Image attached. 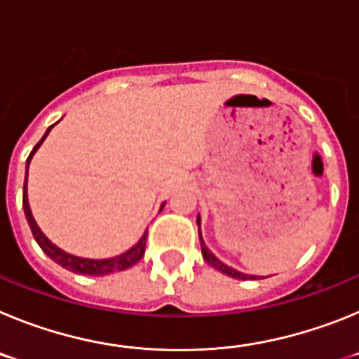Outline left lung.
Instances as JSON below:
<instances>
[{
	"label": "left lung",
	"instance_id": "1",
	"mask_svg": "<svg viewBox=\"0 0 359 359\" xmlns=\"http://www.w3.org/2000/svg\"><path fill=\"white\" fill-rule=\"evenodd\" d=\"M198 230H199V241H201L203 259H205V261H207L208 264L212 266V268H215L217 271H221V273L228 275V277H231V278H241V280H248V278H259V277H255V275L241 273V271H237V269L230 268V266H226L224 262L219 261L217 257H215L214 253H212L210 250L207 248V244H205V241H203V236H201V215H198Z\"/></svg>",
	"mask_w": 359,
	"mask_h": 359
}]
</instances>
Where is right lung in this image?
<instances>
[{"instance_id":"right-lung-1","label":"right lung","mask_w":359,"mask_h":359,"mask_svg":"<svg viewBox=\"0 0 359 359\" xmlns=\"http://www.w3.org/2000/svg\"><path fill=\"white\" fill-rule=\"evenodd\" d=\"M53 126H55V123H53ZM53 126H50V128L46 129V133H44V136L39 140V144L32 149L30 156H28V160H27V176H28V165H30L32 156L36 154V151L41 147V144H43L44 138L48 136V133L52 131ZM163 205H161V208H163ZM23 210H25V215H27L28 226H30L32 233H34V239L37 241V244L41 246V250H43V252L46 253V255H48L52 261H55L57 264L62 266V268H66V269H69V271H73V273L91 275V277H102V275L115 273V271H123V269H128V268H131V266H135L145 253L147 231H145L144 236L140 237V241H138V243H136L133 248H129L128 252H123L122 255L111 257V259H84V257L72 255V253L65 252V250H61L59 246H55V244H53L48 237L44 236L43 230L37 226L34 215H32L30 205H28V194H27V177H25V187H23Z\"/></svg>"}]
</instances>
